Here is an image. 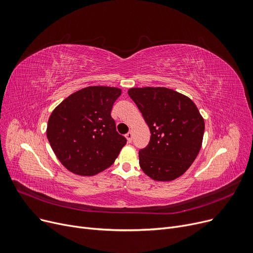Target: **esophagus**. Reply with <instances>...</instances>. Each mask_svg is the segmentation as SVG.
Listing matches in <instances>:
<instances>
[{
  "label": "esophagus",
  "instance_id": "34e87169",
  "mask_svg": "<svg viewBox=\"0 0 253 253\" xmlns=\"http://www.w3.org/2000/svg\"><path fill=\"white\" fill-rule=\"evenodd\" d=\"M125 136H126V138H127V141H128V142H131V141H132V137H133V135H132V132H131V131H130V132H128Z\"/></svg>",
  "mask_w": 253,
  "mask_h": 253
}]
</instances>
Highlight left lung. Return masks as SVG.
Returning a JSON list of instances; mask_svg holds the SVG:
<instances>
[{
	"mask_svg": "<svg viewBox=\"0 0 253 253\" xmlns=\"http://www.w3.org/2000/svg\"><path fill=\"white\" fill-rule=\"evenodd\" d=\"M134 101L150 128L149 145L138 152L148 177L168 182L187 170L199 155L205 121L189 97L163 86L131 87Z\"/></svg>",
	"mask_w": 253,
	"mask_h": 253,
	"instance_id": "8db88e82",
	"label": "left lung"
}]
</instances>
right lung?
Here are the masks:
<instances>
[{
  "label": "right lung",
  "instance_id": "1",
  "mask_svg": "<svg viewBox=\"0 0 253 253\" xmlns=\"http://www.w3.org/2000/svg\"><path fill=\"white\" fill-rule=\"evenodd\" d=\"M122 90L92 85L64 99L49 116L46 136L69 171L92 177L108 169L126 145L111 113Z\"/></svg>",
  "mask_w": 253,
  "mask_h": 253
}]
</instances>
